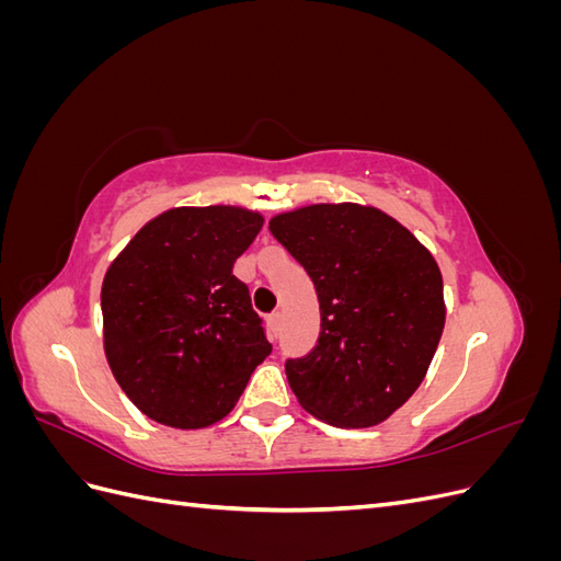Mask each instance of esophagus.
I'll list each match as a JSON object with an SVG mask.
<instances>
[{
    "instance_id": "esophagus-1",
    "label": "esophagus",
    "mask_w": 561,
    "mask_h": 561,
    "mask_svg": "<svg viewBox=\"0 0 561 561\" xmlns=\"http://www.w3.org/2000/svg\"><path fill=\"white\" fill-rule=\"evenodd\" d=\"M280 311H274L268 316V325H271V332H274L276 336H278V332H280Z\"/></svg>"
}]
</instances>
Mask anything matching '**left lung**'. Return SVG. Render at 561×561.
Wrapping results in <instances>:
<instances>
[{"mask_svg":"<svg viewBox=\"0 0 561 561\" xmlns=\"http://www.w3.org/2000/svg\"><path fill=\"white\" fill-rule=\"evenodd\" d=\"M320 304L316 348L285 363L299 404L339 428H369L414 396L445 330L443 274L398 219L360 203L271 217Z\"/></svg>","mask_w":561,"mask_h":561,"instance_id":"left-lung-1","label":"left lung"}]
</instances>
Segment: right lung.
<instances>
[{
  "mask_svg": "<svg viewBox=\"0 0 561 561\" xmlns=\"http://www.w3.org/2000/svg\"><path fill=\"white\" fill-rule=\"evenodd\" d=\"M264 217L239 206L171 208L110 264L105 355L138 410L171 428L213 426L239 402L271 344L233 262Z\"/></svg>",
  "mask_w": 561,
  "mask_h": 561,
  "instance_id": "add662e5",
  "label": "right lung"
}]
</instances>
